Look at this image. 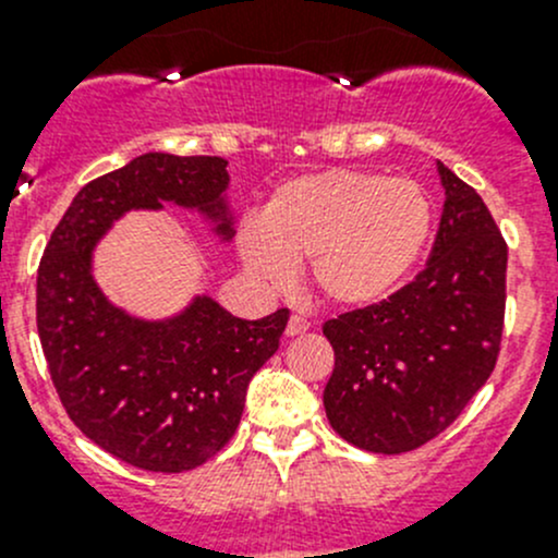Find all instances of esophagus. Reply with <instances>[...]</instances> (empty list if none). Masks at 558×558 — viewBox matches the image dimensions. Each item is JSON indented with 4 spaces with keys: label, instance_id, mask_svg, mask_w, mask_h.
Returning a JSON list of instances; mask_svg holds the SVG:
<instances>
[{
    "label": "esophagus",
    "instance_id": "34e87169",
    "mask_svg": "<svg viewBox=\"0 0 558 558\" xmlns=\"http://www.w3.org/2000/svg\"><path fill=\"white\" fill-rule=\"evenodd\" d=\"M307 329H311V324H307V320L302 318V315H291L289 324H286V335H289V337L305 335Z\"/></svg>",
    "mask_w": 558,
    "mask_h": 558
}]
</instances>
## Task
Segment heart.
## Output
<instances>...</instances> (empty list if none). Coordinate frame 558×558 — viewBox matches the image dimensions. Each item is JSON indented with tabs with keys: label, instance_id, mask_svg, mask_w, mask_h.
<instances>
[{
	"label": "heart",
	"instance_id": "1",
	"mask_svg": "<svg viewBox=\"0 0 558 558\" xmlns=\"http://www.w3.org/2000/svg\"><path fill=\"white\" fill-rule=\"evenodd\" d=\"M435 207L424 185L378 172L320 170L283 180L238 232L247 275L283 289L305 262L329 305L359 311L402 286L429 245Z\"/></svg>",
	"mask_w": 558,
	"mask_h": 558
}]
</instances>
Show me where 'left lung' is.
I'll use <instances>...</instances> for the list:
<instances>
[{
    "mask_svg": "<svg viewBox=\"0 0 558 558\" xmlns=\"http://www.w3.org/2000/svg\"><path fill=\"white\" fill-rule=\"evenodd\" d=\"M446 202L424 272L378 305L326 320L331 429L373 453H404L453 424L497 364L508 245L477 191L437 165Z\"/></svg>",
    "mask_w": 558,
    "mask_h": 558,
    "instance_id": "left-lung-1",
    "label": "left lung"
}]
</instances>
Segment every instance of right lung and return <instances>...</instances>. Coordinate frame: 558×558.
Masks as SVG:
<instances>
[{
	"label": "right lung",
	"mask_w": 558,
	"mask_h": 558,
	"mask_svg": "<svg viewBox=\"0 0 558 558\" xmlns=\"http://www.w3.org/2000/svg\"><path fill=\"white\" fill-rule=\"evenodd\" d=\"M221 156H137L77 191L37 272V331L50 378L77 429L126 464L185 472L232 440L245 391L278 351L289 311L238 318L194 294L167 318H140L107 300L94 247L132 210L199 213L218 243L234 238Z\"/></svg>",
	"instance_id": "right-lung-1"
}]
</instances>
